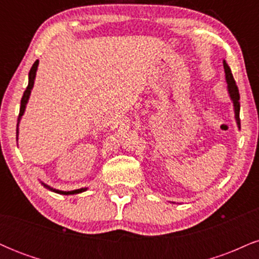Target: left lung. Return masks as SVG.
<instances>
[{"mask_svg": "<svg viewBox=\"0 0 259 259\" xmlns=\"http://www.w3.org/2000/svg\"><path fill=\"white\" fill-rule=\"evenodd\" d=\"M223 65H224V70H225V80H227L228 84V92L229 96H230V100L233 101L234 105V112H235V120H236L237 126L239 129L241 127V124H240V94H239V89H237L236 84H235V80L233 74H231L230 67H229L228 63L225 61H223Z\"/></svg>", "mask_w": 259, "mask_h": 259, "instance_id": "1", "label": "left lung"}]
</instances>
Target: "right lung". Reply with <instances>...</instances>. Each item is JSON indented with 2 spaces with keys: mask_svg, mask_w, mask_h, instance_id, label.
I'll list each match as a JSON object with an SVG mask.
<instances>
[{
  "mask_svg": "<svg viewBox=\"0 0 259 259\" xmlns=\"http://www.w3.org/2000/svg\"><path fill=\"white\" fill-rule=\"evenodd\" d=\"M37 67H38V61H35V63L32 64L30 72H29L28 88H26V90L24 91V94H23L22 101H20V111H19V117H18V123H17V141H18V135H19V123H20V119H22L23 114H24V112H25L26 103H28L29 97H30L32 88H34V81H35V76H36ZM41 184H42V185L46 187V189L51 190V191L56 192V194H59V195H76V194H81V192H84V191H86V190H88V187H81V189L73 190V191H62V190L53 189V187L46 185V184H44V183H41Z\"/></svg>",
  "mask_w": 259,
  "mask_h": 259,
  "instance_id": "add662e5",
  "label": "right lung"
}]
</instances>
